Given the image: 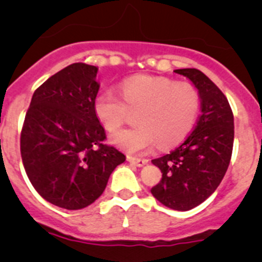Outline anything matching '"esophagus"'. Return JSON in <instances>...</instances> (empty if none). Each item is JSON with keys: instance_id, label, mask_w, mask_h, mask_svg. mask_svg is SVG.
<instances>
[{"instance_id": "esophagus-1", "label": "esophagus", "mask_w": 262, "mask_h": 262, "mask_svg": "<svg viewBox=\"0 0 262 262\" xmlns=\"http://www.w3.org/2000/svg\"><path fill=\"white\" fill-rule=\"evenodd\" d=\"M126 160H128L130 163H133V165H136L137 167H142V166H144L148 162L147 160H143V158H136V157H130V156H128Z\"/></svg>"}]
</instances>
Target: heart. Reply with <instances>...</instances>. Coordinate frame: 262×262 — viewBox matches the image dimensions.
Segmentation results:
<instances>
[{"label":"heart","mask_w":262,"mask_h":262,"mask_svg":"<svg viewBox=\"0 0 262 262\" xmlns=\"http://www.w3.org/2000/svg\"><path fill=\"white\" fill-rule=\"evenodd\" d=\"M121 96L113 90H102L94 101L95 114L110 133L119 130L130 112L139 124L113 137V142L130 153L175 146L194 126L200 109V95L190 82L166 77L136 76L120 84Z\"/></svg>","instance_id":"obj_1"}]
</instances>
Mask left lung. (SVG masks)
I'll return each instance as SVG.
<instances>
[{
    "mask_svg": "<svg viewBox=\"0 0 262 262\" xmlns=\"http://www.w3.org/2000/svg\"><path fill=\"white\" fill-rule=\"evenodd\" d=\"M173 72L196 87L202 114L180 146L152 160L162 179L150 192L165 207L185 212L207 200L223 180L233 149L234 123L227 97L202 71L184 68Z\"/></svg>",
    "mask_w": 262,
    "mask_h": 262,
    "instance_id": "obj_1",
    "label": "left lung"
}]
</instances>
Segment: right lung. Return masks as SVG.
<instances>
[{
    "instance_id": "obj_1",
    "label": "right lung",
    "mask_w": 262,
    "mask_h": 262,
    "mask_svg": "<svg viewBox=\"0 0 262 262\" xmlns=\"http://www.w3.org/2000/svg\"><path fill=\"white\" fill-rule=\"evenodd\" d=\"M97 67L73 63L35 90L24 120L20 150L34 189L52 204L77 210L104 192L125 156L104 143L95 114Z\"/></svg>"
}]
</instances>
